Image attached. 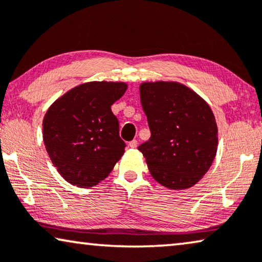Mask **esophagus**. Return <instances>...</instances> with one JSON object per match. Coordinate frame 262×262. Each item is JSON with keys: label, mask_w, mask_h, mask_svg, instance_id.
I'll use <instances>...</instances> for the list:
<instances>
[{"label": "esophagus", "mask_w": 262, "mask_h": 262, "mask_svg": "<svg viewBox=\"0 0 262 262\" xmlns=\"http://www.w3.org/2000/svg\"><path fill=\"white\" fill-rule=\"evenodd\" d=\"M128 146H129L130 148H136V147H138V140H132Z\"/></svg>", "instance_id": "34e87169"}]
</instances>
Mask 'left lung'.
<instances>
[{
  "mask_svg": "<svg viewBox=\"0 0 262 262\" xmlns=\"http://www.w3.org/2000/svg\"><path fill=\"white\" fill-rule=\"evenodd\" d=\"M140 98L150 130L138 149L158 183L172 190L193 186L211 166L217 126L210 106L179 83H142Z\"/></svg>",
  "mask_w": 262,
  "mask_h": 262,
  "instance_id": "8db88e82",
  "label": "left lung"
}]
</instances>
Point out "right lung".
Here are the masks:
<instances>
[{
  "label": "right lung",
  "instance_id": "right-lung-1",
  "mask_svg": "<svg viewBox=\"0 0 262 262\" xmlns=\"http://www.w3.org/2000/svg\"><path fill=\"white\" fill-rule=\"evenodd\" d=\"M124 83L90 82L73 88L47 110L43 142L66 182L91 187L108 177L126 148L112 105L126 93Z\"/></svg>",
  "mask_w": 262,
  "mask_h": 262
}]
</instances>
